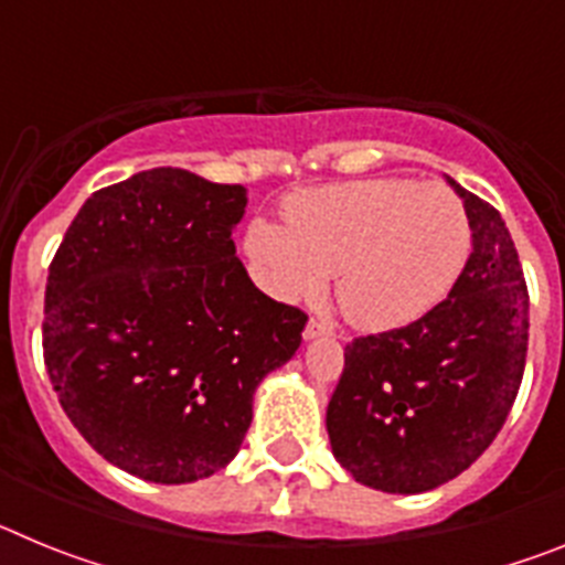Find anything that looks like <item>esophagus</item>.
Listing matches in <instances>:
<instances>
[{"label": "esophagus", "instance_id": "1", "mask_svg": "<svg viewBox=\"0 0 565 565\" xmlns=\"http://www.w3.org/2000/svg\"><path fill=\"white\" fill-rule=\"evenodd\" d=\"M328 328L322 326V322H317V319H308V326L306 331H302V337H306V342H311V339H319V337H326Z\"/></svg>", "mask_w": 565, "mask_h": 565}]
</instances>
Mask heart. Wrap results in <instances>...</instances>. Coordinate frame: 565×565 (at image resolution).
I'll return each mask as SVG.
<instances>
[{"label":"heart","instance_id":"obj_1","mask_svg":"<svg viewBox=\"0 0 565 565\" xmlns=\"http://www.w3.org/2000/svg\"><path fill=\"white\" fill-rule=\"evenodd\" d=\"M248 266L279 302H317L337 274V302L362 331H396L441 302L469 254L461 201L438 183L371 178L308 189L286 226L248 223Z\"/></svg>","mask_w":565,"mask_h":565}]
</instances>
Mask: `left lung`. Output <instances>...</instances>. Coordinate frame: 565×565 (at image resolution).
Instances as JSON below:
<instances>
[{"mask_svg": "<svg viewBox=\"0 0 565 565\" xmlns=\"http://www.w3.org/2000/svg\"><path fill=\"white\" fill-rule=\"evenodd\" d=\"M463 201L472 254L430 313L344 348L328 402L331 450L359 483L418 495L481 458L518 396L529 294L501 214L447 178Z\"/></svg>", "mask_w": 565, "mask_h": 565, "instance_id": "obj_1", "label": "left lung"}]
</instances>
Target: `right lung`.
<instances>
[{
	"label": "right lung",
	"instance_id": "add662e5",
	"mask_svg": "<svg viewBox=\"0 0 565 565\" xmlns=\"http://www.w3.org/2000/svg\"><path fill=\"white\" fill-rule=\"evenodd\" d=\"M246 186L158 167L98 189L44 291V364L98 456L152 483L214 476L239 452L254 393L302 342L237 259Z\"/></svg>",
	"mask_w": 565,
	"mask_h": 565
}]
</instances>
